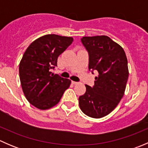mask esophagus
<instances>
[{
	"instance_id": "34e87169",
	"label": "esophagus",
	"mask_w": 148,
	"mask_h": 148,
	"mask_svg": "<svg viewBox=\"0 0 148 148\" xmlns=\"http://www.w3.org/2000/svg\"><path fill=\"white\" fill-rule=\"evenodd\" d=\"M71 83H72L73 84H79V82H74V81L71 82Z\"/></svg>"
}]
</instances>
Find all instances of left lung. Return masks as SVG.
I'll use <instances>...</instances> for the list:
<instances>
[{
    "label": "left lung",
    "instance_id": "obj_1",
    "mask_svg": "<svg viewBox=\"0 0 148 148\" xmlns=\"http://www.w3.org/2000/svg\"><path fill=\"white\" fill-rule=\"evenodd\" d=\"M82 44L89 53V69L97 71L93 87L79 97L86 115L101 118L114 110L125 94L129 76L127 59L122 46L107 36H84Z\"/></svg>",
    "mask_w": 148,
    "mask_h": 148
}]
</instances>
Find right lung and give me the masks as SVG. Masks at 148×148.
<instances>
[{
	"instance_id": "right-lung-1",
	"label": "right lung",
	"mask_w": 148,
	"mask_h": 148,
	"mask_svg": "<svg viewBox=\"0 0 148 148\" xmlns=\"http://www.w3.org/2000/svg\"><path fill=\"white\" fill-rule=\"evenodd\" d=\"M72 37L56 34L43 36L33 41L19 64V77L27 100L39 110H48L60 101L71 80L51 71L57 59L73 42Z\"/></svg>"
}]
</instances>
